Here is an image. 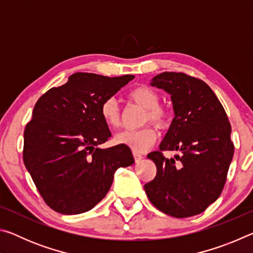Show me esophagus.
Wrapping results in <instances>:
<instances>
[{"instance_id":"esophagus-1","label":"esophagus","mask_w":253,"mask_h":253,"mask_svg":"<svg viewBox=\"0 0 253 253\" xmlns=\"http://www.w3.org/2000/svg\"><path fill=\"white\" fill-rule=\"evenodd\" d=\"M132 155H134V158H135V162L136 163H138V162H140L143 160V155L140 153H138V152H132Z\"/></svg>"}]
</instances>
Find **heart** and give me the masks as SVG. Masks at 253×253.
<instances>
[{"mask_svg": "<svg viewBox=\"0 0 253 253\" xmlns=\"http://www.w3.org/2000/svg\"><path fill=\"white\" fill-rule=\"evenodd\" d=\"M127 98L135 104L145 108L143 125L152 123L158 129H165L170 122L169 111L160 105V96L146 85H139L127 93ZM102 121L110 128H117L121 125V111L115 98H107L100 106ZM157 138V132L152 126H145L138 130H123L115 136V143L126 145L135 152H145Z\"/></svg>", "mask_w": 253, "mask_h": 253, "instance_id": "1", "label": "heart"}]
</instances>
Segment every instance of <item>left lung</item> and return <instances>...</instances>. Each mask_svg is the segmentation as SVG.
<instances>
[{
	"mask_svg": "<svg viewBox=\"0 0 253 253\" xmlns=\"http://www.w3.org/2000/svg\"><path fill=\"white\" fill-rule=\"evenodd\" d=\"M152 85L170 93L175 117L160 151L147 157L156 176L144 188L163 213L188 217L202 213L219 198L228 176L234 145L223 106L203 80L184 72H163ZM180 155L166 159L163 151Z\"/></svg>",
	"mask_w": 253,
	"mask_h": 253,
	"instance_id": "8db88e82",
	"label": "left lung"
}]
</instances>
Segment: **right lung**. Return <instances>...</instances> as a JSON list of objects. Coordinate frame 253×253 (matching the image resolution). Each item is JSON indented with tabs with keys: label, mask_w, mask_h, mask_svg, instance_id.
I'll use <instances>...</instances> for the list:
<instances>
[{
	"label": "right lung",
	"mask_w": 253,
	"mask_h": 253,
	"mask_svg": "<svg viewBox=\"0 0 253 253\" xmlns=\"http://www.w3.org/2000/svg\"><path fill=\"white\" fill-rule=\"evenodd\" d=\"M135 77L76 72L43 93L24 129L23 162L45 204L61 214L91 210L105 198L119 168L134 163L130 148L109 139L100 106Z\"/></svg>",
	"instance_id": "obj_1"
}]
</instances>
